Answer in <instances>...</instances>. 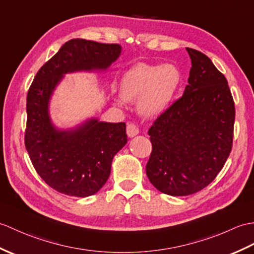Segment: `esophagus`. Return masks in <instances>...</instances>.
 Masks as SVG:
<instances>
[{"label": "esophagus", "instance_id": "obj_1", "mask_svg": "<svg viewBox=\"0 0 254 254\" xmlns=\"http://www.w3.org/2000/svg\"><path fill=\"white\" fill-rule=\"evenodd\" d=\"M139 133V129L138 127L134 125V123H129V125H127V134L128 137H134L136 136V135H138Z\"/></svg>", "mask_w": 254, "mask_h": 254}]
</instances>
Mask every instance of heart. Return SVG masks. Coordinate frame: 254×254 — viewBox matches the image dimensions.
<instances>
[{"label": "heart", "instance_id": "1", "mask_svg": "<svg viewBox=\"0 0 254 254\" xmlns=\"http://www.w3.org/2000/svg\"><path fill=\"white\" fill-rule=\"evenodd\" d=\"M181 84L182 72L175 64L139 63L122 75L120 93L127 102L137 100L139 114L151 119L169 109Z\"/></svg>", "mask_w": 254, "mask_h": 254}]
</instances>
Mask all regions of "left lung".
I'll return each instance as SVG.
<instances>
[{
	"label": "left lung",
	"instance_id": "8db88e82",
	"mask_svg": "<svg viewBox=\"0 0 254 254\" xmlns=\"http://www.w3.org/2000/svg\"><path fill=\"white\" fill-rule=\"evenodd\" d=\"M191 68L183 96L149 128L146 174L159 191L187 196L223 169L233 145L235 105L227 80L201 52L186 47Z\"/></svg>",
	"mask_w": 254,
	"mask_h": 254
}]
</instances>
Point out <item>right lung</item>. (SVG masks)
<instances>
[{
    "label": "right lung",
    "instance_id": "obj_1",
    "mask_svg": "<svg viewBox=\"0 0 254 254\" xmlns=\"http://www.w3.org/2000/svg\"><path fill=\"white\" fill-rule=\"evenodd\" d=\"M120 44L84 39L64 43L34 76L27 96L26 149L47 185L73 197L96 193L107 182L113 159L127 143L125 122L91 117L72 127L55 126L50 104L64 75L104 72L120 57Z\"/></svg>",
    "mask_w": 254,
    "mask_h": 254
}]
</instances>
